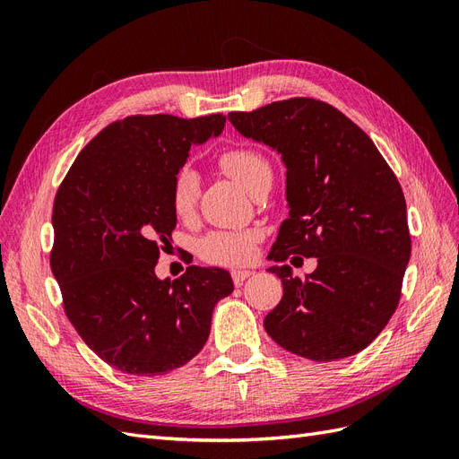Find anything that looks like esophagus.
I'll use <instances>...</instances> for the list:
<instances>
[{
	"instance_id": "obj_1",
	"label": "esophagus",
	"mask_w": 459,
	"mask_h": 459,
	"mask_svg": "<svg viewBox=\"0 0 459 459\" xmlns=\"http://www.w3.org/2000/svg\"><path fill=\"white\" fill-rule=\"evenodd\" d=\"M255 272H251V270H233L231 272V280H233V283L235 285H243V281L245 280H248V277H251Z\"/></svg>"
}]
</instances>
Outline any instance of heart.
<instances>
[{
    "mask_svg": "<svg viewBox=\"0 0 459 459\" xmlns=\"http://www.w3.org/2000/svg\"><path fill=\"white\" fill-rule=\"evenodd\" d=\"M220 169L251 193L262 179L272 178V164L253 147H231L218 157ZM201 197V178L191 166H179L170 184V204L179 220H191ZM258 233L248 230H218L201 241V256L221 266H241L256 255Z\"/></svg>",
    "mask_w": 459,
    "mask_h": 459,
    "instance_id": "obj_1",
    "label": "heart"
}]
</instances>
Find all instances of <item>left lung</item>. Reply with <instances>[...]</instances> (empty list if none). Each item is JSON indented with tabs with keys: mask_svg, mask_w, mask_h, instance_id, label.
I'll list each match as a JSON object with an SVG mask.
<instances>
[{
	"mask_svg": "<svg viewBox=\"0 0 459 459\" xmlns=\"http://www.w3.org/2000/svg\"><path fill=\"white\" fill-rule=\"evenodd\" d=\"M228 118L245 137L281 152L287 166L289 218L270 258H317L304 280L289 266L270 268L281 277L283 297L264 327L285 351L316 362L358 354L394 314L411 253L394 172L362 128L312 97Z\"/></svg>",
	"mask_w": 459,
	"mask_h": 459,
	"instance_id": "8db88e82",
	"label": "left lung"
}]
</instances>
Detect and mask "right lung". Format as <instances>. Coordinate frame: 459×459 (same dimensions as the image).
Wrapping results in <instances>:
<instances>
[{
    "instance_id": "right-lung-1",
    "label": "right lung",
    "mask_w": 459,
    "mask_h": 459,
    "mask_svg": "<svg viewBox=\"0 0 459 459\" xmlns=\"http://www.w3.org/2000/svg\"><path fill=\"white\" fill-rule=\"evenodd\" d=\"M224 115H132L80 151L53 203L51 272L66 317L103 362L162 375L195 358L212 310L233 290L220 268L155 275L176 214L170 184L189 149L224 130Z\"/></svg>"
}]
</instances>
